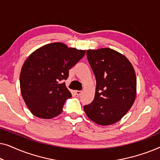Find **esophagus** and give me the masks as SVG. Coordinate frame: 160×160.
Masks as SVG:
<instances>
[{
	"label": "esophagus",
	"mask_w": 160,
	"mask_h": 160,
	"mask_svg": "<svg viewBox=\"0 0 160 160\" xmlns=\"http://www.w3.org/2000/svg\"><path fill=\"white\" fill-rule=\"evenodd\" d=\"M75 93H76V95H77V96H80L81 95H82V91H78V90H76L75 91Z\"/></svg>",
	"instance_id": "esophagus-1"
}]
</instances>
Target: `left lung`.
Here are the masks:
<instances>
[{
  "label": "left lung",
  "mask_w": 160,
  "mask_h": 160,
  "mask_svg": "<svg viewBox=\"0 0 160 160\" xmlns=\"http://www.w3.org/2000/svg\"><path fill=\"white\" fill-rule=\"evenodd\" d=\"M87 60L96 78L95 98L84 106L87 117L100 125L119 121L134 103L136 76L128 59L109 48L88 49Z\"/></svg>",
  "instance_id": "1"
}]
</instances>
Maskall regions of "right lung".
Wrapping results in <instances>:
<instances>
[{
  "label": "right lung",
  "instance_id": "right-lung-1",
  "mask_svg": "<svg viewBox=\"0 0 160 160\" xmlns=\"http://www.w3.org/2000/svg\"><path fill=\"white\" fill-rule=\"evenodd\" d=\"M85 53L55 42L30 54L22 68L19 82L22 96L32 114L49 119L62 113L65 102L71 97L62 81Z\"/></svg>",
  "mask_w": 160,
  "mask_h": 160
}]
</instances>
